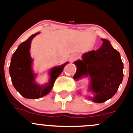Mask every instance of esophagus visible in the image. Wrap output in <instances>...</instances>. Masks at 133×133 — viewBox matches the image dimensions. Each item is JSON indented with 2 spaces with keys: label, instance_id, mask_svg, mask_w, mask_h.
<instances>
[{
  "label": "esophagus",
  "instance_id": "obj_1",
  "mask_svg": "<svg viewBox=\"0 0 133 133\" xmlns=\"http://www.w3.org/2000/svg\"><path fill=\"white\" fill-rule=\"evenodd\" d=\"M76 58H77V56H76V55H71V57L70 58V61H71V62H73V61H75Z\"/></svg>",
  "mask_w": 133,
  "mask_h": 133
}]
</instances>
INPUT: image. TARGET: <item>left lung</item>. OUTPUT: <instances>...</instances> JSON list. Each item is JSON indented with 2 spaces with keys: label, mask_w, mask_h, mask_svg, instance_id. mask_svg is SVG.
Instances as JSON below:
<instances>
[{
  "label": "left lung",
  "mask_w": 133,
  "mask_h": 133,
  "mask_svg": "<svg viewBox=\"0 0 133 133\" xmlns=\"http://www.w3.org/2000/svg\"><path fill=\"white\" fill-rule=\"evenodd\" d=\"M98 50L85 53L82 60L74 62L77 68L75 80L89 78V96L94 103H102L111 98L121 84L124 76V65L119 52L106 39ZM80 94V92H79Z\"/></svg>",
  "instance_id": "obj_1"
}]
</instances>
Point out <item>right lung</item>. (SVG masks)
Segmentation results:
<instances>
[{
  "label": "right lung",
  "mask_w": 133,
  "mask_h": 133,
  "mask_svg": "<svg viewBox=\"0 0 133 133\" xmlns=\"http://www.w3.org/2000/svg\"><path fill=\"white\" fill-rule=\"evenodd\" d=\"M40 32L30 36L25 42L21 43L13 54L9 66L11 82L16 90L26 99H39L51 91L55 79L62 72L68 62L51 68L47 83L39 85L36 82L37 74L33 70V59L30 53L32 40Z\"/></svg>",
  "instance_id": "right-lung-1"
}]
</instances>
